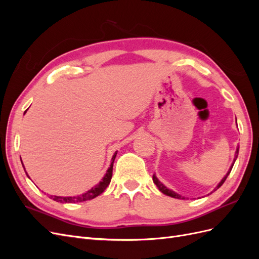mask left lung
Wrapping results in <instances>:
<instances>
[{
    "label": "left lung",
    "instance_id": "8db88e82",
    "mask_svg": "<svg viewBox=\"0 0 259 259\" xmlns=\"http://www.w3.org/2000/svg\"><path fill=\"white\" fill-rule=\"evenodd\" d=\"M238 153H239V147L237 148V151H236V155H234V160H233V163H232V165L230 166V168H229V170H228V173L226 174V176L222 179V182L219 183L218 185H217V187L215 188L214 189V191H216L219 187H221L224 183H225V180L227 179V177H228V175L230 174V171H231V169H232V167H233V164H234V162H236V160H237V158H238ZM152 179H153V183L156 185V187H158V189L162 192V193H164V194H166V195H168V197H171V198H175V199H185V197H182V195L180 194H178V193H176V192H174L173 190H170V189H168V188H166L165 186H164L160 180L156 178V176H155V174H153V176H152Z\"/></svg>",
    "mask_w": 259,
    "mask_h": 259
}]
</instances>
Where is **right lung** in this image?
I'll list each match as a JSON object with an SVG mask.
<instances>
[{
	"label": "right lung",
	"instance_id": "add662e5",
	"mask_svg": "<svg viewBox=\"0 0 259 259\" xmlns=\"http://www.w3.org/2000/svg\"><path fill=\"white\" fill-rule=\"evenodd\" d=\"M26 112H27V110L25 111V113ZM116 152L117 151H115L113 156H112L110 167L108 168L106 175L104 176L103 179H101V182H99L98 185H96L95 187H93L92 189H90L89 191H86L85 193H83L81 195H76V197H57V195H51V199H53L54 201H56V202H60V203H76V202H83V201L92 200L94 198L98 197L99 194H101L106 190V188L109 186V184H110V182H111L112 169H113V162H114V159H115V156H116ZM22 166H23V164H22ZM23 169H25V166H23ZM26 174H27V171H26ZM27 176H28V174H27Z\"/></svg>",
	"mask_w": 259,
	"mask_h": 259
}]
</instances>
